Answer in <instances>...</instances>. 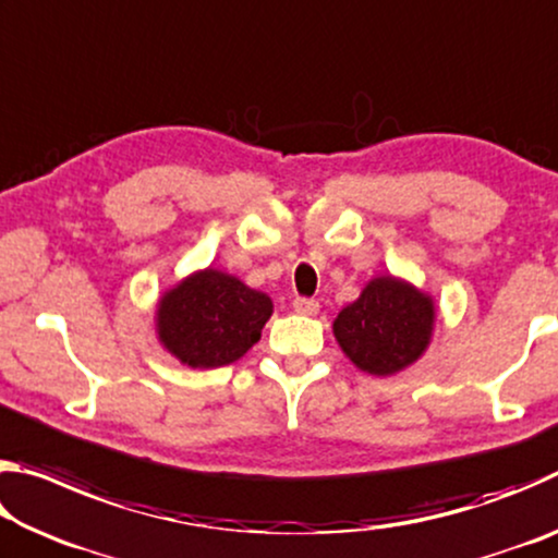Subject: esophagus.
Segmentation results:
<instances>
[{"instance_id":"esophagus-1","label":"esophagus","mask_w":558,"mask_h":558,"mask_svg":"<svg viewBox=\"0 0 558 558\" xmlns=\"http://www.w3.org/2000/svg\"><path fill=\"white\" fill-rule=\"evenodd\" d=\"M292 310H295L298 315H317V310H319V302L315 300V298H295L292 300Z\"/></svg>"}]
</instances>
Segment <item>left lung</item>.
<instances>
[{
	"label": "left lung",
	"instance_id": "obj_1",
	"mask_svg": "<svg viewBox=\"0 0 558 558\" xmlns=\"http://www.w3.org/2000/svg\"><path fill=\"white\" fill-rule=\"evenodd\" d=\"M433 300L409 282L374 278L335 319V337L362 372L391 376L413 364L430 342Z\"/></svg>",
	"mask_w": 558,
	"mask_h": 558
}]
</instances>
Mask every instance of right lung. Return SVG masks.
Masks as SVG:
<instances>
[{"instance_id": "obj_1", "label": "right lung", "mask_w": 558, "mask_h": 558, "mask_svg": "<svg viewBox=\"0 0 558 558\" xmlns=\"http://www.w3.org/2000/svg\"><path fill=\"white\" fill-rule=\"evenodd\" d=\"M270 315L272 302L266 292L206 268L165 292L157 305V335L182 364L214 369L248 352Z\"/></svg>"}]
</instances>
